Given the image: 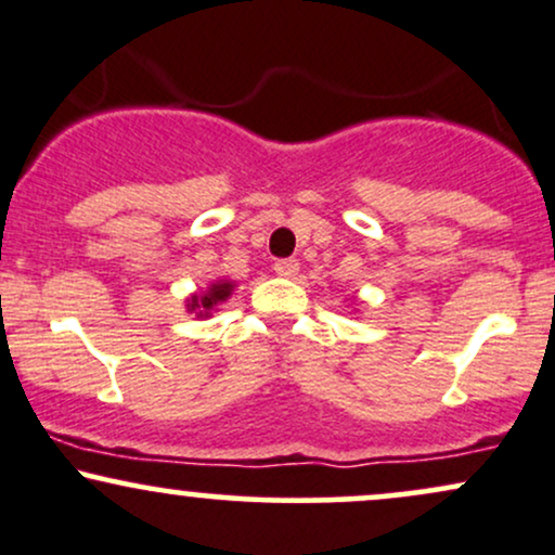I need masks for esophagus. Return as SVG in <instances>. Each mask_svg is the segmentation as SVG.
Masks as SVG:
<instances>
[{"instance_id": "esophagus-1", "label": "esophagus", "mask_w": 555, "mask_h": 555, "mask_svg": "<svg viewBox=\"0 0 555 555\" xmlns=\"http://www.w3.org/2000/svg\"><path fill=\"white\" fill-rule=\"evenodd\" d=\"M273 271H276L279 276H284V279H295L297 271H299V263L295 258H282V260H276V263H273Z\"/></svg>"}]
</instances>
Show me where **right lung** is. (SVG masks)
I'll list each match as a JSON object with an SVG mask.
<instances>
[{
	"label": "right lung",
	"mask_w": 555,
	"mask_h": 555,
	"mask_svg": "<svg viewBox=\"0 0 555 555\" xmlns=\"http://www.w3.org/2000/svg\"><path fill=\"white\" fill-rule=\"evenodd\" d=\"M232 289H235V284L227 282V279H219V282H214L206 292L193 295L185 307H189V312H196L198 318H209L211 312L217 310V305H222L230 299Z\"/></svg>",
	"instance_id": "1"
}]
</instances>
